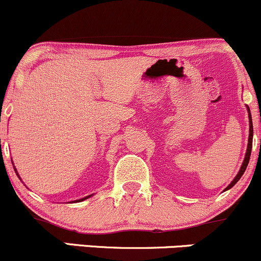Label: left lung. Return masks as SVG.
<instances>
[{"instance_id":"obj_1","label":"left lung","mask_w":261,"mask_h":261,"mask_svg":"<svg viewBox=\"0 0 261 261\" xmlns=\"http://www.w3.org/2000/svg\"><path fill=\"white\" fill-rule=\"evenodd\" d=\"M248 111H249V140H248V148H247V153H245V159H244V162H243L242 167H240V171L238 172L236 178L231 181L230 185L228 186L227 188H225V191L229 190V188L233 187L236 183L239 181L240 178H242V176L244 174L245 170H247L248 167V163H249V160H250V153H251V146H253V121H251V115H250V110H249L248 108Z\"/></svg>"}]
</instances>
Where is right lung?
Segmentation results:
<instances>
[{"mask_svg":"<svg viewBox=\"0 0 261 261\" xmlns=\"http://www.w3.org/2000/svg\"><path fill=\"white\" fill-rule=\"evenodd\" d=\"M89 197H90V196H88V197H85V198H83V199H79V200H75V202H82V200H84V199H87V198H89Z\"/></svg>","mask_w":261,"mask_h":261,"instance_id":"obj_1","label":"right lung"}]
</instances>
